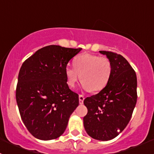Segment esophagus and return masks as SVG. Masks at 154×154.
Here are the masks:
<instances>
[{"label":"esophagus","mask_w":154,"mask_h":154,"mask_svg":"<svg viewBox=\"0 0 154 154\" xmlns=\"http://www.w3.org/2000/svg\"><path fill=\"white\" fill-rule=\"evenodd\" d=\"M84 99V96L82 95V94H80V95H79V103H80V104H83Z\"/></svg>","instance_id":"obj_1"}]
</instances>
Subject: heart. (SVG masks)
I'll return each mask as SVG.
<instances>
[{
    "label": "heart",
    "mask_w": 154,
    "mask_h": 154,
    "mask_svg": "<svg viewBox=\"0 0 154 154\" xmlns=\"http://www.w3.org/2000/svg\"><path fill=\"white\" fill-rule=\"evenodd\" d=\"M74 67L67 66L65 69L68 86L74 88L79 80L86 91L93 92L101 91L106 86L112 72V66L106 57L83 54L76 57Z\"/></svg>",
    "instance_id": "heart-1"
}]
</instances>
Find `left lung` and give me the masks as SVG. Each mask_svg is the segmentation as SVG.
I'll use <instances>...</instances> for the list:
<instances>
[{"label":"left lung","mask_w":154,"mask_h":154,"mask_svg":"<svg viewBox=\"0 0 154 154\" xmlns=\"http://www.w3.org/2000/svg\"><path fill=\"white\" fill-rule=\"evenodd\" d=\"M99 52L110 60L112 72L106 86L83 101L88 109L83 125L91 138L108 141L123 131L131 119L137 101V78L122 55L111 51Z\"/></svg>","instance_id":"8db88e82"}]
</instances>
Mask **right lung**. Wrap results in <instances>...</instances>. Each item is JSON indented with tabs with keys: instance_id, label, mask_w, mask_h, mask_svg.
I'll use <instances>...</instances> for the list:
<instances>
[{
	"instance_id": "1",
	"label": "right lung",
	"mask_w": 154,
	"mask_h": 154,
	"mask_svg": "<svg viewBox=\"0 0 154 154\" xmlns=\"http://www.w3.org/2000/svg\"><path fill=\"white\" fill-rule=\"evenodd\" d=\"M82 48L48 45L24 62L16 87L17 104L28 131L40 140L60 137L79 105L65 74L67 64Z\"/></svg>"
}]
</instances>
